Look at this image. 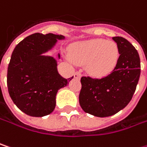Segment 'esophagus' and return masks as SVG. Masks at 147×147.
I'll list each match as a JSON object with an SVG mask.
<instances>
[{
  "label": "esophagus",
  "mask_w": 147,
  "mask_h": 147,
  "mask_svg": "<svg viewBox=\"0 0 147 147\" xmlns=\"http://www.w3.org/2000/svg\"><path fill=\"white\" fill-rule=\"evenodd\" d=\"M81 76H82V74H81V72H79V71H76V72H75V74H74V77L76 79H80Z\"/></svg>",
  "instance_id": "esophagus-1"
}]
</instances>
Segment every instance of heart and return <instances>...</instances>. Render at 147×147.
<instances>
[{"mask_svg":"<svg viewBox=\"0 0 147 147\" xmlns=\"http://www.w3.org/2000/svg\"><path fill=\"white\" fill-rule=\"evenodd\" d=\"M71 60L76 64H87V71L96 77L110 74L119 59V49L113 41L93 39L76 43L70 49Z\"/></svg>","mask_w":147,"mask_h":147,"instance_id":"obj_1","label":"heart"}]
</instances>
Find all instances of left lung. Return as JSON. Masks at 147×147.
Listing matches in <instances>:
<instances>
[{"instance_id":"1","label":"left lung","mask_w":147,"mask_h":147,"mask_svg":"<svg viewBox=\"0 0 147 147\" xmlns=\"http://www.w3.org/2000/svg\"><path fill=\"white\" fill-rule=\"evenodd\" d=\"M119 49L114 70L102 78L82 76L79 102L82 110L95 117H111L131 101L141 74L140 56L136 48L121 36L112 37Z\"/></svg>"}]
</instances>
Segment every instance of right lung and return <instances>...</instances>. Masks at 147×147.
Returning a JSON list of instances; mask_svg holds the SVG:
<instances>
[{
  "label": "right lung",
  "mask_w": 147,
  "mask_h": 147,
  "mask_svg": "<svg viewBox=\"0 0 147 147\" xmlns=\"http://www.w3.org/2000/svg\"><path fill=\"white\" fill-rule=\"evenodd\" d=\"M64 36L35 33L17 44L7 69V87L11 100L30 117L51 114L56 107L58 90L73 78H63L57 71L56 60L41 54ZM60 57V55H59Z\"/></svg>",
  "instance_id": "right-lung-1"
}]
</instances>
